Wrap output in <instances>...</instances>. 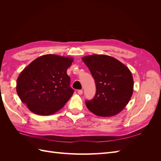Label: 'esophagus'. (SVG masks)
<instances>
[{
    "mask_svg": "<svg viewBox=\"0 0 161 161\" xmlns=\"http://www.w3.org/2000/svg\"><path fill=\"white\" fill-rule=\"evenodd\" d=\"M82 92H82V90H79V91H78V94H79V95H82Z\"/></svg>",
    "mask_w": 161,
    "mask_h": 161,
    "instance_id": "34e87169",
    "label": "esophagus"
}]
</instances>
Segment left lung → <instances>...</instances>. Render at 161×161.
<instances>
[{"instance_id":"1","label":"left lung","mask_w":161,"mask_h":161,"mask_svg":"<svg viewBox=\"0 0 161 161\" xmlns=\"http://www.w3.org/2000/svg\"><path fill=\"white\" fill-rule=\"evenodd\" d=\"M95 80L96 92L85 104L96 115L111 117L122 111L133 93L134 80L128 68L115 58L102 54L82 58Z\"/></svg>"}]
</instances>
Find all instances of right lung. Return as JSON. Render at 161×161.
<instances>
[{
	"label": "right lung",
	"mask_w": 161,
	"mask_h": 161,
	"mask_svg": "<svg viewBox=\"0 0 161 161\" xmlns=\"http://www.w3.org/2000/svg\"><path fill=\"white\" fill-rule=\"evenodd\" d=\"M73 59L46 54L33 60L19 75L17 92L33 113L49 115L64 106L74 90L66 70Z\"/></svg>",
	"instance_id": "1"
}]
</instances>
